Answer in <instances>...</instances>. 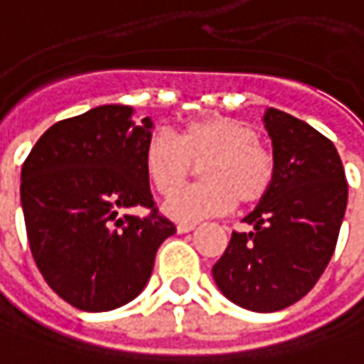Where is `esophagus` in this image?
Here are the masks:
<instances>
[{
  "mask_svg": "<svg viewBox=\"0 0 364 364\" xmlns=\"http://www.w3.org/2000/svg\"><path fill=\"white\" fill-rule=\"evenodd\" d=\"M196 225L193 223H179L177 225V232H189V230H193Z\"/></svg>",
  "mask_w": 364,
  "mask_h": 364,
  "instance_id": "34e87169",
  "label": "esophagus"
}]
</instances>
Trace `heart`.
<instances>
[{
	"instance_id": "b5f03b06",
	"label": "heart",
	"mask_w": 364,
	"mask_h": 364,
	"mask_svg": "<svg viewBox=\"0 0 364 364\" xmlns=\"http://www.w3.org/2000/svg\"><path fill=\"white\" fill-rule=\"evenodd\" d=\"M193 164L203 165L204 183L164 202V212L175 220H202L226 214L235 202H259L276 177V159L255 129L226 115L191 119L177 138L156 132L146 141L144 173L161 196L176 191L191 176Z\"/></svg>"
}]
</instances>
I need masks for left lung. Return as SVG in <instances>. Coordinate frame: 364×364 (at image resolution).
Listing matches in <instances>:
<instances>
[{
    "instance_id": "1",
    "label": "left lung",
    "mask_w": 364,
    "mask_h": 364,
    "mask_svg": "<svg viewBox=\"0 0 364 364\" xmlns=\"http://www.w3.org/2000/svg\"><path fill=\"white\" fill-rule=\"evenodd\" d=\"M264 123L276 177L243 218L253 230H232L212 276L235 305L272 313L301 301L330 264L348 183L336 146L309 123L278 109H267Z\"/></svg>"
}]
</instances>
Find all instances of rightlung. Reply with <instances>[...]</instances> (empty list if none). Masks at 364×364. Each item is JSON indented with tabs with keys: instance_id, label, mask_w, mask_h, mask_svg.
<instances>
[{
	"instance_id": "add662e5",
	"label": "right lung",
	"mask_w": 364,
	"mask_h": 364,
	"mask_svg": "<svg viewBox=\"0 0 364 364\" xmlns=\"http://www.w3.org/2000/svg\"><path fill=\"white\" fill-rule=\"evenodd\" d=\"M102 105L51 125L22 166L20 200L36 267L72 307L111 311L150 280L175 225L159 214L144 173L152 121ZM146 207L148 217L129 210Z\"/></svg>"
}]
</instances>
